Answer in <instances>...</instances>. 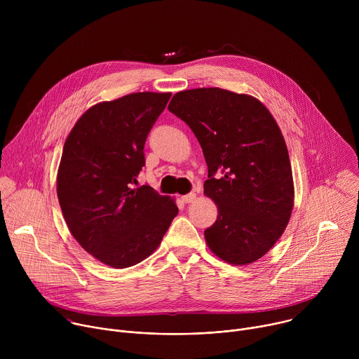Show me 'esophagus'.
I'll use <instances>...</instances> for the list:
<instances>
[{
	"mask_svg": "<svg viewBox=\"0 0 359 359\" xmlns=\"http://www.w3.org/2000/svg\"><path fill=\"white\" fill-rule=\"evenodd\" d=\"M182 200H183L184 203H193V201L196 200V193H189V194L183 196Z\"/></svg>",
	"mask_w": 359,
	"mask_h": 359,
	"instance_id": "esophagus-1",
	"label": "esophagus"
}]
</instances>
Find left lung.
Returning <instances> with one entry per match:
<instances>
[{
	"label": "left lung",
	"instance_id": "1",
	"mask_svg": "<svg viewBox=\"0 0 359 359\" xmlns=\"http://www.w3.org/2000/svg\"><path fill=\"white\" fill-rule=\"evenodd\" d=\"M168 109L190 126L209 168L204 194L217 204V220L204 230L206 244L229 264L257 262L294 208L290 156L276 119L257 97L222 88L177 92Z\"/></svg>",
	"mask_w": 359,
	"mask_h": 359
}]
</instances>
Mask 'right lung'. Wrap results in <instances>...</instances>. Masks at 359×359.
Here are the masks:
<instances>
[{"label":"right lung","instance_id":"1","mask_svg":"<svg viewBox=\"0 0 359 359\" xmlns=\"http://www.w3.org/2000/svg\"><path fill=\"white\" fill-rule=\"evenodd\" d=\"M170 92H136L90 107L69 132L57 175L67 226L81 247L114 269L155 251L177 216L175 198L137 184L143 146Z\"/></svg>","mask_w":359,"mask_h":359}]
</instances>
